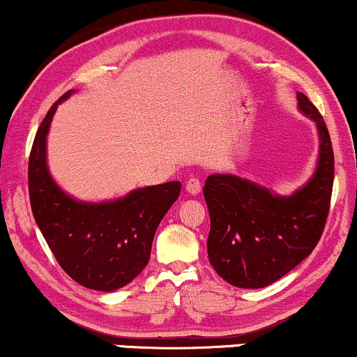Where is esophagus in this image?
<instances>
[{"label":"esophagus","instance_id":"obj_1","mask_svg":"<svg viewBox=\"0 0 357 357\" xmlns=\"http://www.w3.org/2000/svg\"><path fill=\"white\" fill-rule=\"evenodd\" d=\"M185 190L190 195H198L199 192H202V182H199L198 178H190L187 183H185Z\"/></svg>","mask_w":357,"mask_h":357}]
</instances>
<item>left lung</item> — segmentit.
Returning a JSON list of instances; mask_svg holds the SVG:
<instances>
[{"instance_id": "8db88e82", "label": "left lung", "mask_w": 357, "mask_h": 357, "mask_svg": "<svg viewBox=\"0 0 357 357\" xmlns=\"http://www.w3.org/2000/svg\"><path fill=\"white\" fill-rule=\"evenodd\" d=\"M297 100L320 139L317 169L304 187L280 197L232 174H213L204 182L209 263L236 287L258 289L287 275L310 255L328 218L335 175L330 133L307 96L297 92Z\"/></svg>"}]
</instances>
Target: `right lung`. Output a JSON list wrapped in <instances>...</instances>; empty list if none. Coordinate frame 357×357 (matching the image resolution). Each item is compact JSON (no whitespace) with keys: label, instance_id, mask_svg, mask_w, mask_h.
<instances>
[{"label":"right lung","instance_id":"obj_1","mask_svg":"<svg viewBox=\"0 0 357 357\" xmlns=\"http://www.w3.org/2000/svg\"><path fill=\"white\" fill-rule=\"evenodd\" d=\"M73 92L63 94L38 126L29 158V198L37 226L66 275L89 289L110 292L148 265L154 234L182 185H153L104 203L77 202L63 192L47 167V135L58 104Z\"/></svg>","mask_w":357,"mask_h":357}]
</instances>
